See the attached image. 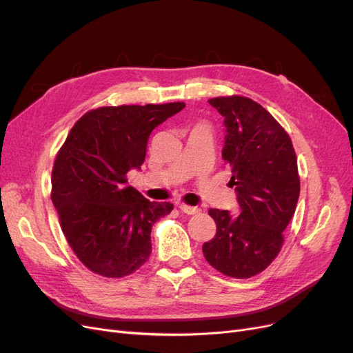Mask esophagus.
I'll list each match as a JSON object with an SVG mask.
<instances>
[{
  "label": "esophagus",
  "mask_w": 353,
  "mask_h": 353,
  "mask_svg": "<svg viewBox=\"0 0 353 353\" xmlns=\"http://www.w3.org/2000/svg\"><path fill=\"white\" fill-rule=\"evenodd\" d=\"M178 208L181 209V212L187 213V215H194V213H199V209L194 208V206H188V205H184V203H179Z\"/></svg>",
  "instance_id": "34e87169"
}]
</instances>
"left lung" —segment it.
<instances>
[{
	"label": "left lung",
	"mask_w": 353,
	"mask_h": 353,
	"mask_svg": "<svg viewBox=\"0 0 353 353\" xmlns=\"http://www.w3.org/2000/svg\"><path fill=\"white\" fill-rule=\"evenodd\" d=\"M223 116L222 159L231 168L239 215L210 209L216 234L203 244L206 261L232 279L262 272L283 245L301 193L290 137L256 101L232 95L210 99Z\"/></svg>",
	"instance_id": "1"
}]
</instances>
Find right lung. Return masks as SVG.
<instances>
[{"label": "right lung", "instance_id": "add662e5", "mask_svg": "<svg viewBox=\"0 0 353 353\" xmlns=\"http://www.w3.org/2000/svg\"><path fill=\"white\" fill-rule=\"evenodd\" d=\"M184 103L117 105L85 113L56 157L51 200L78 259L95 274L122 279L152 253V227L174 205L150 201L128 185L140 170L156 126Z\"/></svg>", "mask_w": 353, "mask_h": 353}]
</instances>
